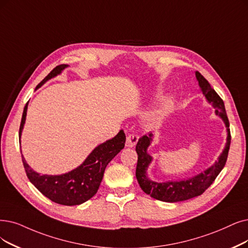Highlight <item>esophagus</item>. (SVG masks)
<instances>
[{
    "mask_svg": "<svg viewBox=\"0 0 248 248\" xmlns=\"http://www.w3.org/2000/svg\"><path fill=\"white\" fill-rule=\"evenodd\" d=\"M138 138L140 137H138V135L135 133L128 134L126 137V146H128V147L134 146L138 141Z\"/></svg>",
    "mask_w": 248,
    "mask_h": 248,
    "instance_id": "1",
    "label": "esophagus"
}]
</instances>
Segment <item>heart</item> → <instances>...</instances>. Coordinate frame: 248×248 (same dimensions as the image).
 Segmentation results:
<instances>
[{
    "instance_id": "obj_1",
    "label": "heart",
    "mask_w": 248,
    "mask_h": 248,
    "mask_svg": "<svg viewBox=\"0 0 248 248\" xmlns=\"http://www.w3.org/2000/svg\"><path fill=\"white\" fill-rule=\"evenodd\" d=\"M169 108H170L169 104H168V103L164 104V105H163V107L161 108L160 112H158V114H160V115H164V114H166L168 111H169Z\"/></svg>"
}]
</instances>
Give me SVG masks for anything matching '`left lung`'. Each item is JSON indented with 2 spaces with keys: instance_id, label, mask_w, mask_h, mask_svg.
Returning <instances> with one entry per match:
<instances>
[{
  "instance_id": "1",
  "label": "left lung",
  "mask_w": 248,
  "mask_h": 248,
  "mask_svg": "<svg viewBox=\"0 0 248 248\" xmlns=\"http://www.w3.org/2000/svg\"><path fill=\"white\" fill-rule=\"evenodd\" d=\"M197 81H199L201 90L210 104L215 108L216 115L220 116L227 127V142L223 153L220 155L217 161L211 166L204 172L196 175L187 180L181 181H168V182H155L147 177L146 170L152 163L153 157L147 154V147L153 141V133L143 135L140 138L135 151L138 155L136 166V179L140 183L141 189L150 194L154 199L166 202H177L193 199L195 196L202 194L212 183L215 181L217 176L220 174L227 162L228 153H229L231 143V134L229 129V120L225 110V105L222 98L219 96L214 88H212L209 81L199 72H195Z\"/></svg>"
}]
</instances>
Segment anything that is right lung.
<instances>
[{
	"label": "right lung",
	"mask_w": 248,
	"mask_h": 248,
	"mask_svg": "<svg viewBox=\"0 0 248 248\" xmlns=\"http://www.w3.org/2000/svg\"><path fill=\"white\" fill-rule=\"evenodd\" d=\"M66 67L67 65L62 64L54 68L36 88L41 87L48 79L61 74ZM27 106L28 103H26L23 110L20 128H19V137H21L25 123ZM125 141V133L123 130H120L112 140L97 145L86 157V160L76 169L62 175L38 174L29 167L23 155L21 156L29 181L46 197L59 204L77 205L91 200L96 193L103 180L107 165L124 148Z\"/></svg>",
	"instance_id": "obj_1"
}]
</instances>
